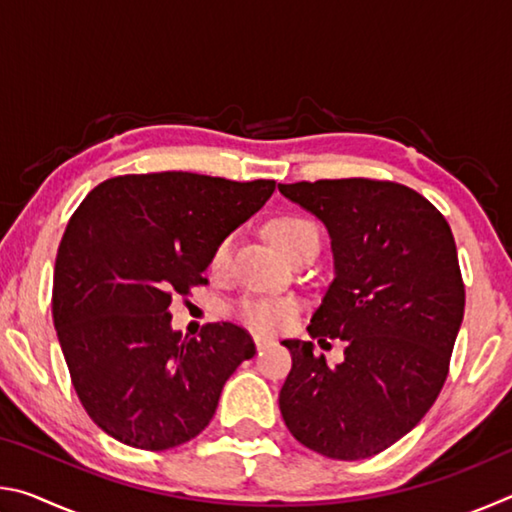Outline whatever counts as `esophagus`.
Listing matches in <instances>:
<instances>
[{"mask_svg": "<svg viewBox=\"0 0 512 512\" xmlns=\"http://www.w3.org/2000/svg\"><path fill=\"white\" fill-rule=\"evenodd\" d=\"M273 345V341L271 339H266V336H255V348H257V352H264V350H268Z\"/></svg>", "mask_w": 512, "mask_h": 512, "instance_id": "34e87169", "label": "esophagus"}]
</instances>
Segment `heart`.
<instances>
[{"label":"heart","instance_id":"obj_1","mask_svg":"<svg viewBox=\"0 0 512 512\" xmlns=\"http://www.w3.org/2000/svg\"><path fill=\"white\" fill-rule=\"evenodd\" d=\"M268 235H271L273 244L282 250L284 255L291 257L298 248H302L309 241H320V232L314 221L305 219V216H277L268 225ZM232 241L235 237L225 235L219 244L212 250L210 266L214 273L225 271V266L230 262L232 253ZM298 314V305L289 298H264V296H244L237 300L235 316L246 327L255 329L262 334H275L287 329L293 318Z\"/></svg>","mask_w":512,"mask_h":512}]
</instances>
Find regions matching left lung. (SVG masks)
Listing matches in <instances>:
<instances>
[{"label": "left lung", "instance_id": "1", "mask_svg": "<svg viewBox=\"0 0 512 512\" xmlns=\"http://www.w3.org/2000/svg\"><path fill=\"white\" fill-rule=\"evenodd\" d=\"M332 237L334 280L307 332L345 341L327 366L314 343L282 341L291 372L280 411L314 452L359 461L406 436L443 388L463 323L465 284L445 216L391 180L277 185Z\"/></svg>", "mask_w": 512, "mask_h": 512}]
</instances>
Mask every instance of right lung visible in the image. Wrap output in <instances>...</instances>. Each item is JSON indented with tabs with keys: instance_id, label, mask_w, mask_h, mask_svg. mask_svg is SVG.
I'll use <instances>...</instances> for the list:
<instances>
[{
	"instance_id": "add662e5",
	"label": "right lung",
	"mask_w": 512,
	"mask_h": 512,
	"mask_svg": "<svg viewBox=\"0 0 512 512\" xmlns=\"http://www.w3.org/2000/svg\"><path fill=\"white\" fill-rule=\"evenodd\" d=\"M273 189L275 180L128 173L76 207L58 246L51 314L74 391L108 436L162 452L210 424L223 384L255 343L232 323L183 339L169 305L207 284L214 246Z\"/></svg>"
}]
</instances>
